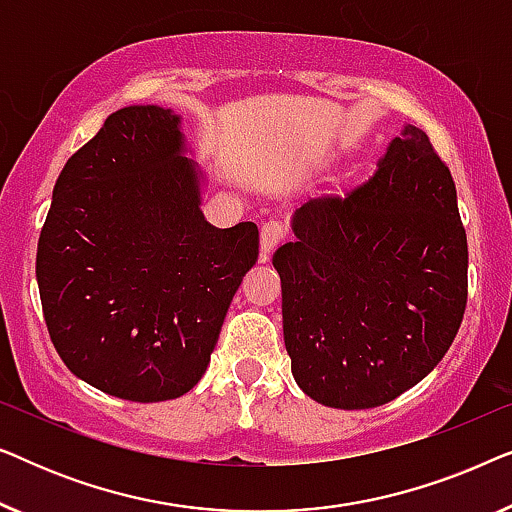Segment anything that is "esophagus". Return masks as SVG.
I'll return each mask as SVG.
<instances>
[{"instance_id": "1", "label": "esophagus", "mask_w": 512, "mask_h": 512, "mask_svg": "<svg viewBox=\"0 0 512 512\" xmlns=\"http://www.w3.org/2000/svg\"><path fill=\"white\" fill-rule=\"evenodd\" d=\"M286 228L279 221H268L261 226V261H268L272 251L284 242Z\"/></svg>"}]
</instances>
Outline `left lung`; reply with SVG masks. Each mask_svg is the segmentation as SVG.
Segmentation results:
<instances>
[{
  "label": "left lung",
  "mask_w": 512,
  "mask_h": 512,
  "mask_svg": "<svg viewBox=\"0 0 512 512\" xmlns=\"http://www.w3.org/2000/svg\"><path fill=\"white\" fill-rule=\"evenodd\" d=\"M291 228L272 265L298 387L328 408L366 410L422 382L468 296L457 188L426 132L405 125L373 177L310 198Z\"/></svg>",
  "instance_id": "8db88e82"
}]
</instances>
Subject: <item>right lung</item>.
I'll use <instances>...</instances> for the list:
<instances>
[{"mask_svg": "<svg viewBox=\"0 0 512 512\" xmlns=\"http://www.w3.org/2000/svg\"><path fill=\"white\" fill-rule=\"evenodd\" d=\"M172 109L125 107L62 167L37 247L53 347L76 377L135 403L191 391L209 366L256 223L214 228Z\"/></svg>", "mask_w": 512, "mask_h": 512, "instance_id": "right-lung-1", "label": "right lung"}]
</instances>
